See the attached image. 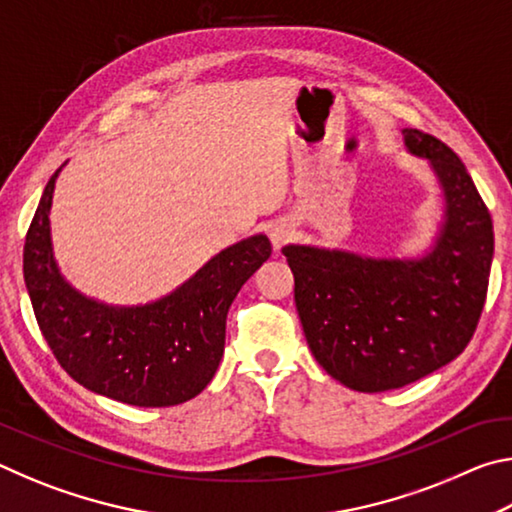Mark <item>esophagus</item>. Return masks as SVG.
<instances>
[{
  "label": "esophagus",
  "instance_id": "34e87169",
  "mask_svg": "<svg viewBox=\"0 0 512 512\" xmlns=\"http://www.w3.org/2000/svg\"><path fill=\"white\" fill-rule=\"evenodd\" d=\"M291 235H293V225L287 221H277L271 225V230H268V239H271L275 250H280L284 244H287Z\"/></svg>",
  "mask_w": 512,
  "mask_h": 512
}]
</instances>
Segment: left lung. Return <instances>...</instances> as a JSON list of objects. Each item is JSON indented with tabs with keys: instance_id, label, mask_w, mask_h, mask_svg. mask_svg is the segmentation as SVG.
<instances>
[{
	"instance_id": "1",
	"label": "left lung",
	"mask_w": 512,
	"mask_h": 512,
	"mask_svg": "<svg viewBox=\"0 0 512 512\" xmlns=\"http://www.w3.org/2000/svg\"><path fill=\"white\" fill-rule=\"evenodd\" d=\"M402 137L406 151L427 160L443 194V216L422 253L282 248L311 354L329 377L359 393L402 388L465 350L495 255L490 212L458 155L415 128H402Z\"/></svg>"
}]
</instances>
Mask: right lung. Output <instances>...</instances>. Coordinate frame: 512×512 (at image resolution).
Returning a JSON list of instances; mask_svg holds the SVG:
<instances>
[{"label":"right lung","mask_w":512,"mask_h":512,"mask_svg":"<svg viewBox=\"0 0 512 512\" xmlns=\"http://www.w3.org/2000/svg\"><path fill=\"white\" fill-rule=\"evenodd\" d=\"M63 167L49 178L24 244V282L42 336L92 393L146 409L192 400L219 368L232 300L271 257V241L259 232L223 248L158 300L108 305L76 289L56 262L49 212Z\"/></svg>","instance_id":"obj_1"}]
</instances>
